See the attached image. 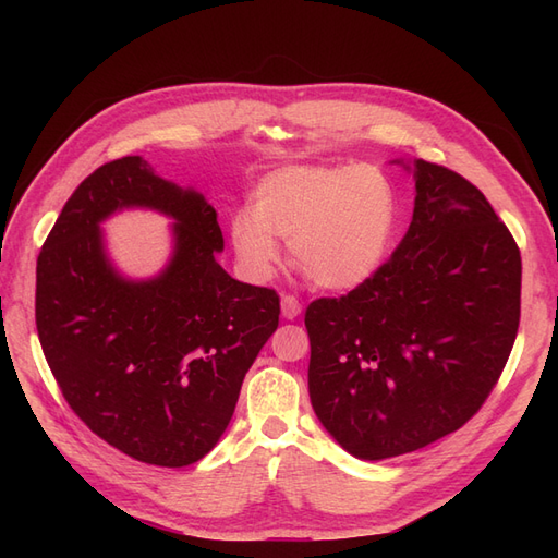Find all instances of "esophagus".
Segmentation results:
<instances>
[{
  "label": "esophagus",
  "mask_w": 558,
  "mask_h": 558,
  "mask_svg": "<svg viewBox=\"0 0 558 558\" xmlns=\"http://www.w3.org/2000/svg\"><path fill=\"white\" fill-rule=\"evenodd\" d=\"M300 312H302V305L298 302V298L281 295V314H283V318L293 320V318L300 316Z\"/></svg>",
  "instance_id": "esophagus-1"
}]
</instances>
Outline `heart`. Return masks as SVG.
<instances>
[{
    "mask_svg": "<svg viewBox=\"0 0 558 558\" xmlns=\"http://www.w3.org/2000/svg\"><path fill=\"white\" fill-rule=\"evenodd\" d=\"M396 221V189L377 167L289 165L253 185L248 209L230 216L228 232L253 281L277 272L281 240L316 289L351 291L379 272Z\"/></svg>",
    "mask_w": 558,
    "mask_h": 558,
    "instance_id": "obj_1",
    "label": "heart"
}]
</instances>
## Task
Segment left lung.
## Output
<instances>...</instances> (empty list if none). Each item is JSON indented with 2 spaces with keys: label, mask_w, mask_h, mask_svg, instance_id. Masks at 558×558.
Returning <instances> with one entry per match:
<instances>
[{
  "label": "left lung",
  "mask_w": 558,
  "mask_h": 558,
  "mask_svg": "<svg viewBox=\"0 0 558 558\" xmlns=\"http://www.w3.org/2000/svg\"><path fill=\"white\" fill-rule=\"evenodd\" d=\"M393 256L342 298L314 300L310 398L324 428L363 461L459 430L496 386L519 328L521 256L468 179L426 160Z\"/></svg>",
  "instance_id": "obj_1"
}]
</instances>
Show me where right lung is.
<instances>
[{
  "label": "right lung",
  "mask_w": 558,
  "mask_h": 558,
  "mask_svg": "<svg viewBox=\"0 0 558 558\" xmlns=\"http://www.w3.org/2000/svg\"><path fill=\"white\" fill-rule=\"evenodd\" d=\"M123 208L175 221L160 276L130 280L110 263L98 226ZM221 251L205 195L158 177L142 156L95 170L41 246L37 332L50 373L83 424L142 463L205 459L279 326V295L232 279L216 263Z\"/></svg>",
  "instance_id": "add662e5"
}]
</instances>
